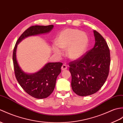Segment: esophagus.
I'll return each mask as SVG.
<instances>
[{
  "label": "esophagus",
  "instance_id": "34e87169",
  "mask_svg": "<svg viewBox=\"0 0 123 123\" xmlns=\"http://www.w3.org/2000/svg\"><path fill=\"white\" fill-rule=\"evenodd\" d=\"M61 69L63 71L65 70L66 69H67V66L66 65V64H63L62 67H61Z\"/></svg>",
  "mask_w": 123,
  "mask_h": 123
}]
</instances>
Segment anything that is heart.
<instances>
[{
	"instance_id": "obj_1",
	"label": "heart",
	"mask_w": 123,
	"mask_h": 123,
	"mask_svg": "<svg viewBox=\"0 0 123 123\" xmlns=\"http://www.w3.org/2000/svg\"><path fill=\"white\" fill-rule=\"evenodd\" d=\"M57 46H53V52L61 55L62 50H67V55L71 60H75L83 55L88 44V37L86 33L76 29H66L60 32L55 39Z\"/></svg>"
}]
</instances>
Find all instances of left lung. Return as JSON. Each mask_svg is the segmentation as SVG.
Masks as SVG:
<instances>
[{
  "instance_id": "1",
  "label": "left lung",
  "mask_w": 123,
  "mask_h": 123,
  "mask_svg": "<svg viewBox=\"0 0 123 123\" xmlns=\"http://www.w3.org/2000/svg\"><path fill=\"white\" fill-rule=\"evenodd\" d=\"M94 47L75 60L69 63L72 76L71 86L81 96L95 93L105 83L110 70V51L107 42L98 31L94 30Z\"/></svg>"
}]
</instances>
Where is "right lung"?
<instances>
[{
	"label": "right lung",
	"instance_id": "right-lung-1",
	"mask_svg": "<svg viewBox=\"0 0 123 123\" xmlns=\"http://www.w3.org/2000/svg\"><path fill=\"white\" fill-rule=\"evenodd\" d=\"M53 25H33L25 30L17 41L13 51V63L17 80L25 92L33 98H45L55 89L56 78L61 73L62 63H48L38 72L29 74L25 73L17 62L16 50L17 45L22 39L28 36L49 32Z\"/></svg>",
	"mask_w": 123,
	"mask_h": 123
}]
</instances>
